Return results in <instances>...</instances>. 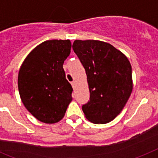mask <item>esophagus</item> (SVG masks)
<instances>
[{
    "mask_svg": "<svg viewBox=\"0 0 158 158\" xmlns=\"http://www.w3.org/2000/svg\"><path fill=\"white\" fill-rule=\"evenodd\" d=\"M71 85H72V86H73V89L76 88V83H75V81H72Z\"/></svg>",
    "mask_w": 158,
    "mask_h": 158,
    "instance_id": "esophagus-1",
    "label": "esophagus"
}]
</instances>
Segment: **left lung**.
<instances>
[{"instance_id":"8db88e82","label":"left lung","mask_w":158,"mask_h":158,"mask_svg":"<svg viewBox=\"0 0 158 158\" xmlns=\"http://www.w3.org/2000/svg\"><path fill=\"white\" fill-rule=\"evenodd\" d=\"M73 49L85 69L90 95L82 110L92 123H109L122 111L132 91L131 64L120 51L99 40H77Z\"/></svg>"}]
</instances>
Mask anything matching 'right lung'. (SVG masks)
<instances>
[{
    "mask_svg": "<svg viewBox=\"0 0 158 158\" xmlns=\"http://www.w3.org/2000/svg\"><path fill=\"white\" fill-rule=\"evenodd\" d=\"M71 47L69 40L43 42L28 54L19 69L18 85L22 102L43 123L61 120L73 99V88L63 69Z\"/></svg>",
    "mask_w": 158,
    "mask_h": 158,
    "instance_id": "1",
    "label": "right lung"
}]
</instances>
